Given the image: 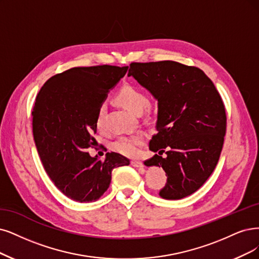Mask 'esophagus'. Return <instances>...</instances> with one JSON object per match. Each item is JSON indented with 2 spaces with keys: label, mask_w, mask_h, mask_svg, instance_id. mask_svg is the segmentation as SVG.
<instances>
[{
  "label": "esophagus",
  "mask_w": 259,
  "mask_h": 259,
  "mask_svg": "<svg viewBox=\"0 0 259 259\" xmlns=\"http://www.w3.org/2000/svg\"><path fill=\"white\" fill-rule=\"evenodd\" d=\"M131 165L135 166V167H144V165H143V163L141 161H138V160H132L131 161Z\"/></svg>",
  "instance_id": "obj_1"
}]
</instances>
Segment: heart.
Returning <instances> with one entry per match:
<instances>
[{
	"label": "heart",
	"mask_w": 259,
	"mask_h": 259,
	"mask_svg": "<svg viewBox=\"0 0 259 259\" xmlns=\"http://www.w3.org/2000/svg\"><path fill=\"white\" fill-rule=\"evenodd\" d=\"M115 102L118 103L123 109L133 113L141 114L148 104L147 95L141 91L136 86L127 84L123 85L115 96ZM105 107L101 104L96 114V127L101 129L103 127V118H104ZM145 137L142 135H133V136H123L115 140L111 148L117 154H120L128 158H136L139 156L141 151V146L144 144Z\"/></svg>",
	"instance_id": "obj_1"
}]
</instances>
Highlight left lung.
Here are the masks:
<instances>
[{
    "instance_id": "8db88e82",
    "label": "left lung",
    "mask_w": 259,
    "mask_h": 259,
    "mask_svg": "<svg viewBox=\"0 0 259 259\" xmlns=\"http://www.w3.org/2000/svg\"><path fill=\"white\" fill-rule=\"evenodd\" d=\"M133 76L158 100L157 133L149 149L165 151L144 163L161 166L167 175L160 196L180 199L202 187L221 155L226 132V113L214 84L194 66L173 61L131 63Z\"/></svg>"
}]
</instances>
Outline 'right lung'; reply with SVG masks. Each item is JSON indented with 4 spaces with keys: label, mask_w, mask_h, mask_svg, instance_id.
Wrapping results in <instances>:
<instances>
[{
    "label": "right lung",
    "mask_w": 259,
    "mask_h": 259,
    "mask_svg": "<svg viewBox=\"0 0 259 259\" xmlns=\"http://www.w3.org/2000/svg\"><path fill=\"white\" fill-rule=\"evenodd\" d=\"M127 70L128 66L74 67L53 75L36 97L32 126L38 155L55 187L75 202L99 199L113 168L130 164L116 152L100 160L86 151L97 144L93 135L98 108Z\"/></svg>",
    "instance_id": "right-lung-1"
}]
</instances>
